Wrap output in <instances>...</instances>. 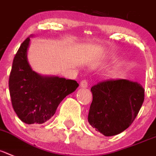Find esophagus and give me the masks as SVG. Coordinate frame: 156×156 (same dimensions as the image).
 Instances as JSON below:
<instances>
[{
  "instance_id": "obj_1",
  "label": "esophagus",
  "mask_w": 156,
  "mask_h": 156,
  "mask_svg": "<svg viewBox=\"0 0 156 156\" xmlns=\"http://www.w3.org/2000/svg\"><path fill=\"white\" fill-rule=\"evenodd\" d=\"M88 85V83H87V81L86 80H83L80 82V87H83V88H85V87H87Z\"/></svg>"
}]
</instances>
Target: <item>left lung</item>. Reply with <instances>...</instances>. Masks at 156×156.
<instances>
[{
  "label": "left lung",
  "mask_w": 156,
  "mask_h": 156,
  "mask_svg": "<svg viewBox=\"0 0 156 156\" xmlns=\"http://www.w3.org/2000/svg\"><path fill=\"white\" fill-rule=\"evenodd\" d=\"M92 102L88 122L96 131L112 136L126 130L138 115L144 100L140 83L124 79L101 81L91 88Z\"/></svg>",
  "instance_id": "8db88e82"
}]
</instances>
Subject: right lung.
Returning <instances> with one entry per match:
<instances>
[{"label":"right lung","mask_w":156,"mask_h":156,"mask_svg":"<svg viewBox=\"0 0 156 156\" xmlns=\"http://www.w3.org/2000/svg\"><path fill=\"white\" fill-rule=\"evenodd\" d=\"M29 42L28 37L14 56L9 87L12 105L19 119L28 124H41L55 114L60 102L79 84L76 80L44 76L32 70L27 59Z\"/></svg>","instance_id":"add662e5"}]
</instances>
